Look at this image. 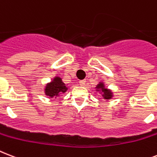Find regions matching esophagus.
Masks as SVG:
<instances>
[{
    "label": "esophagus",
    "instance_id": "34e87169",
    "mask_svg": "<svg viewBox=\"0 0 157 157\" xmlns=\"http://www.w3.org/2000/svg\"><path fill=\"white\" fill-rule=\"evenodd\" d=\"M86 82V80H81V81H80V82H79V83H80V85H81V86H85Z\"/></svg>",
    "mask_w": 157,
    "mask_h": 157
}]
</instances>
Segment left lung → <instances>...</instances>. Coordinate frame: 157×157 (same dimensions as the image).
I'll list each match as a JSON object with an SVG mask.
<instances>
[{
  "label": "left lung",
  "mask_w": 157,
  "mask_h": 157,
  "mask_svg": "<svg viewBox=\"0 0 157 157\" xmlns=\"http://www.w3.org/2000/svg\"><path fill=\"white\" fill-rule=\"evenodd\" d=\"M95 90L97 92H100L104 100H109L113 98V92L109 89L105 87V85L104 82H99L97 86H95Z\"/></svg>",
  "instance_id": "left-lung-1"
}]
</instances>
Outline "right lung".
<instances>
[{
  "label": "right lung",
  "instance_id": "1",
  "mask_svg": "<svg viewBox=\"0 0 157 157\" xmlns=\"http://www.w3.org/2000/svg\"><path fill=\"white\" fill-rule=\"evenodd\" d=\"M67 90L68 87H67V85L63 82L62 78L59 76H55L52 81L46 85L44 88V93L45 95L52 99V97L59 96L62 93H65Z\"/></svg>",
  "mask_w": 157,
  "mask_h": 157
}]
</instances>
